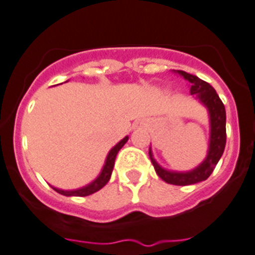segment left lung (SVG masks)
<instances>
[{"instance_id":"obj_1","label":"left lung","mask_w":255,"mask_h":255,"mask_svg":"<svg viewBox=\"0 0 255 255\" xmlns=\"http://www.w3.org/2000/svg\"><path fill=\"white\" fill-rule=\"evenodd\" d=\"M180 75L185 78L187 82L191 83L190 93L195 98L203 104L209 113V121H210V138H209V148L206 158L200 163L194 170L185 171H170L163 168L157 163L153 158V153L149 147V158L153 165L156 173L162 178L163 181L171 185H178V186H186V185L197 184L200 181H205L206 178L213 173L214 168L218 165L220 157L224 152L225 143H227V113L225 107L216 94L215 89L209 83L204 82L196 75L186 73V71L177 70Z\"/></svg>"}]
</instances>
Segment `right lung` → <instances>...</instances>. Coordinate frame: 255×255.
Wrapping results in <instances>:
<instances>
[{
  "label": "right lung",
  "instance_id": "add662e5",
  "mask_svg": "<svg viewBox=\"0 0 255 255\" xmlns=\"http://www.w3.org/2000/svg\"><path fill=\"white\" fill-rule=\"evenodd\" d=\"M127 141H128V135H126L125 138L121 139V141L118 142V143H117L111 151H109L101 173H99L98 177L95 178L94 181L90 182V184L75 190H61V189H58V187H54V186L51 187L55 190L56 192L64 195V196H88V195H92L94 194V192L99 191V190H101L102 187L106 186L107 182L109 181V178H111L112 176V171H113V167H114V161H116L117 153H118V151L125 146Z\"/></svg>",
  "mask_w": 255,
  "mask_h": 255
}]
</instances>
